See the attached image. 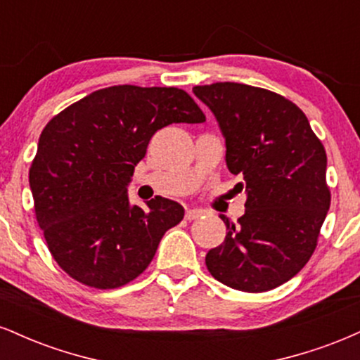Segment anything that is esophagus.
Here are the masks:
<instances>
[{
  "instance_id": "obj_1",
  "label": "esophagus",
  "mask_w": 360,
  "mask_h": 360,
  "mask_svg": "<svg viewBox=\"0 0 360 360\" xmlns=\"http://www.w3.org/2000/svg\"><path fill=\"white\" fill-rule=\"evenodd\" d=\"M201 214H203V210H198V208H191V210H188V212H186V220H198V218L201 217Z\"/></svg>"
}]
</instances>
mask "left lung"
<instances>
[{
  "instance_id": "8db88e82",
  "label": "left lung",
  "mask_w": 360,
  "mask_h": 360,
  "mask_svg": "<svg viewBox=\"0 0 360 360\" xmlns=\"http://www.w3.org/2000/svg\"><path fill=\"white\" fill-rule=\"evenodd\" d=\"M213 111L226 143V166L240 174L245 213L226 225L206 267L226 286L264 292L303 269L330 208L326 152L307 115L269 89L238 82L194 86Z\"/></svg>"
}]
</instances>
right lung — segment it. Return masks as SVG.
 Returning a JSON list of instances; mask_svg holds the SVG:
<instances>
[{"instance_id":"add662e5","label":"right lung","mask_w":360,"mask_h":360,"mask_svg":"<svg viewBox=\"0 0 360 360\" xmlns=\"http://www.w3.org/2000/svg\"><path fill=\"white\" fill-rule=\"evenodd\" d=\"M205 120L183 89L122 84L94 91L45 125L28 181L37 221L65 274L115 289L147 269L184 208L162 196L130 206L127 186L157 130Z\"/></svg>"}]
</instances>
